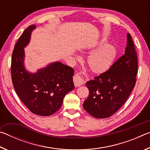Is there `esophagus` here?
Masks as SVG:
<instances>
[{
  "mask_svg": "<svg viewBox=\"0 0 150 150\" xmlns=\"http://www.w3.org/2000/svg\"><path fill=\"white\" fill-rule=\"evenodd\" d=\"M73 82H74L75 87H80L84 83V79L80 75L76 74L73 77Z\"/></svg>",
  "mask_w": 150,
  "mask_h": 150,
  "instance_id": "esophagus-1",
  "label": "esophagus"
}]
</instances>
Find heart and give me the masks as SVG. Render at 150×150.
I'll list each match as a JSON object with an SVG mask.
<instances>
[{
    "mask_svg": "<svg viewBox=\"0 0 150 150\" xmlns=\"http://www.w3.org/2000/svg\"><path fill=\"white\" fill-rule=\"evenodd\" d=\"M104 41L95 43L86 49V52L91 53L93 50L100 47L94 52L92 53L87 59V65L91 71L95 74H103L110 69L117 55V50L112 45L105 44ZM77 59L81 57L77 56Z\"/></svg>",
    "mask_w": 150,
    "mask_h": 150,
    "instance_id": "heart-1",
    "label": "heart"
}]
</instances>
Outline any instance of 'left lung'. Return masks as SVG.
Wrapping results in <instances>:
<instances>
[{"label": "left lung", "mask_w": 150, "mask_h": 150, "mask_svg": "<svg viewBox=\"0 0 150 150\" xmlns=\"http://www.w3.org/2000/svg\"><path fill=\"white\" fill-rule=\"evenodd\" d=\"M138 56L130 34L125 52L107 71L86 83L89 95L83 106L96 118L113 115L130 96L136 82Z\"/></svg>", "instance_id": "obj_1"}]
</instances>
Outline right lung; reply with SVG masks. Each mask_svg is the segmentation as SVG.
Listing matches in <instances>:
<instances>
[{
    "label": "right lung",
    "mask_w": 150,
    "mask_h": 150,
    "mask_svg": "<svg viewBox=\"0 0 150 150\" xmlns=\"http://www.w3.org/2000/svg\"><path fill=\"white\" fill-rule=\"evenodd\" d=\"M35 25L27 28L15 45L12 55L11 76L16 93L35 115L50 116L61 108L66 94L74 88V70L59 62H54L35 73L24 67V47L28 44Z\"/></svg>",
    "instance_id": "obj_1"
}]
</instances>
